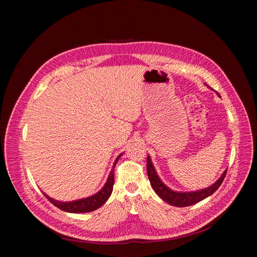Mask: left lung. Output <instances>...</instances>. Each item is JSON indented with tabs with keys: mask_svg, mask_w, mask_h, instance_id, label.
Instances as JSON below:
<instances>
[{
	"mask_svg": "<svg viewBox=\"0 0 257 257\" xmlns=\"http://www.w3.org/2000/svg\"><path fill=\"white\" fill-rule=\"evenodd\" d=\"M216 94L219 95V93L216 92ZM147 173H148V178H149L152 189L163 200L166 201L167 204L176 206V207H188L196 203H199L200 200H203L208 196L212 195V194L219 189L220 185L222 184L225 175H226V170H224V173L221 175V177L217 179L212 185L208 186L206 189H201L199 191H192V192H178V191L169 189L168 186L160 179L157 170H155L152 164L150 155H148L147 158Z\"/></svg>",
	"mask_w": 257,
	"mask_h": 257,
	"instance_id": "obj_1",
	"label": "left lung"
}]
</instances>
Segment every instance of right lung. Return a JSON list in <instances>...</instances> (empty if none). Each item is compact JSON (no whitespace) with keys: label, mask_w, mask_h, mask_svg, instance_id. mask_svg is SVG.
I'll use <instances>...</instances> for the list:
<instances>
[{"label":"right lung","mask_w":257,"mask_h":257,"mask_svg":"<svg viewBox=\"0 0 257 257\" xmlns=\"http://www.w3.org/2000/svg\"><path fill=\"white\" fill-rule=\"evenodd\" d=\"M122 154L123 153L119 154L118 158L114 160L112 168L110 170L109 176H108V178H107V181H106L105 185L97 193L93 194V195H91L89 197H85V198L72 200V201H60V200L49 197L47 194H45L44 192H43V194L51 204H53L59 209L63 210V211H65V212L85 213V212H91V211H93V210H96L99 207H102L106 203L107 199L109 198V196L111 195L113 182H114V175H113L114 167H115L116 163H118L119 159L122 157Z\"/></svg>","instance_id":"add662e5"}]
</instances>
